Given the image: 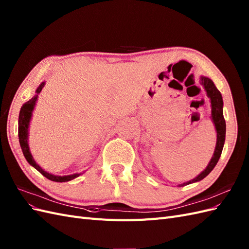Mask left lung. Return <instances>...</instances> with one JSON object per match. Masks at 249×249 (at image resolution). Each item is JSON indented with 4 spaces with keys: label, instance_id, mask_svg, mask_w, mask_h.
Returning a JSON list of instances; mask_svg holds the SVG:
<instances>
[{
    "label": "left lung",
    "instance_id": "1",
    "mask_svg": "<svg viewBox=\"0 0 249 249\" xmlns=\"http://www.w3.org/2000/svg\"><path fill=\"white\" fill-rule=\"evenodd\" d=\"M201 85L204 87V89L207 93L208 97L211 98V103H212V117H213V122L214 124V126H216L217 130V144H216V149H214L213 156L211 160V162L208 163L206 166V169L198 175V177L195 179L189 181V182L183 183L181 185H186L190 183L197 182V181L202 180L205 178L208 174H210L214 166H216L218 160L221 156V153H222L223 150V145H224V141H225V131H226V124H225V119L223 117V100H222V95L219 92V90L216 88V86L213 85L212 82V79L202 76L201 77ZM180 185V186H181Z\"/></svg>",
    "mask_w": 249,
    "mask_h": 249
}]
</instances>
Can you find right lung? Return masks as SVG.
<instances>
[{
  "mask_svg": "<svg viewBox=\"0 0 249 249\" xmlns=\"http://www.w3.org/2000/svg\"><path fill=\"white\" fill-rule=\"evenodd\" d=\"M45 83H42L39 85L38 88L36 89V94L42 91L43 87ZM37 99V95L35 97H32L29 102H27L26 104L23 105L21 111H19V115H18V139H19V144H21L22 151L26 160L28 161L29 164H31L35 169H36L39 173H41L43 176L46 178H48L51 181H56V182H66V181H69L78 177L80 174H73V175H68V176H54V175L49 174L45 172L41 166L36 164V162L33 159L31 153L29 152V146H28V141H27V137H28V126H29V122L31 118V114L32 110L35 108L36 102Z\"/></svg>",
  "mask_w": 249,
  "mask_h": 249,
  "instance_id": "obj_1",
  "label": "right lung"
}]
</instances>
